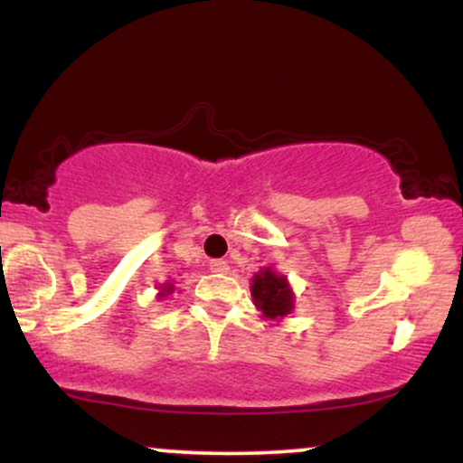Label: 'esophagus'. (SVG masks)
Returning a JSON list of instances; mask_svg holds the SVG:
<instances>
[{
  "instance_id": "esophagus-1",
  "label": "esophagus",
  "mask_w": 463,
  "mask_h": 463,
  "mask_svg": "<svg viewBox=\"0 0 463 463\" xmlns=\"http://www.w3.org/2000/svg\"><path fill=\"white\" fill-rule=\"evenodd\" d=\"M211 272L226 274L228 272V263L222 261V259H215V261H211Z\"/></svg>"
}]
</instances>
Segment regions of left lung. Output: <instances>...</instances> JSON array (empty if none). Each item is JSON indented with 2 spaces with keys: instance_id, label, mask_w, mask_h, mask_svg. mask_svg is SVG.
I'll return each mask as SVG.
<instances>
[{
  "instance_id": "1",
  "label": "left lung",
  "mask_w": 463,
  "mask_h": 463,
  "mask_svg": "<svg viewBox=\"0 0 463 463\" xmlns=\"http://www.w3.org/2000/svg\"><path fill=\"white\" fill-rule=\"evenodd\" d=\"M252 302L261 311L263 320L280 322L294 313L296 296L287 276L279 274L274 268H261L250 280Z\"/></svg>"
}]
</instances>
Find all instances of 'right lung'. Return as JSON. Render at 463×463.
<instances>
[{
    "instance_id": "obj_1",
    "label": "right lung",
    "mask_w": 463,
    "mask_h": 463,
    "mask_svg": "<svg viewBox=\"0 0 463 463\" xmlns=\"http://www.w3.org/2000/svg\"><path fill=\"white\" fill-rule=\"evenodd\" d=\"M169 294H174V285L172 283H163V285H158V298H167Z\"/></svg>"
}]
</instances>
